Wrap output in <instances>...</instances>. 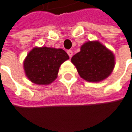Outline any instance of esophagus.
<instances>
[{"label":"esophagus","instance_id":"obj_1","mask_svg":"<svg viewBox=\"0 0 132 132\" xmlns=\"http://www.w3.org/2000/svg\"><path fill=\"white\" fill-rule=\"evenodd\" d=\"M67 53H68V55H69V56H70V58L73 56V51H72V50H68V51H67Z\"/></svg>","mask_w":132,"mask_h":132}]
</instances>
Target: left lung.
Returning <instances> with one entry per match:
<instances>
[{"label":"left lung","mask_w":132,"mask_h":132,"mask_svg":"<svg viewBox=\"0 0 132 132\" xmlns=\"http://www.w3.org/2000/svg\"><path fill=\"white\" fill-rule=\"evenodd\" d=\"M71 62L80 76L89 82H98L106 79L113 70L114 55L98 41L84 44L80 52L74 55Z\"/></svg>","instance_id":"8db88e82"}]
</instances>
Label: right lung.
Listing matches in <instances>:
<instances>
[{
  "mask_svg": "<svg viewBox=\"0 0 132 132\" xmlns=\"http://www.w3.org/2000/svg\"><path fill=\"white\" fill-rule=\"evenodd\" d=\"M67 59L69 55L61 48H34L24 61L26 75L34 84H49L56 79L61 64Z\"/></svg>",
  "mask_w": 132,
  "mask_h": 132,
  "instance_id": "right-lung-1",
  "label": "right lung"
}]
</instances>
